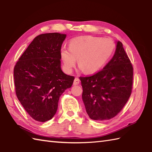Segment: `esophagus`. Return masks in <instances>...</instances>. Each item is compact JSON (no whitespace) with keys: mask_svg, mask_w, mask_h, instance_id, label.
I'll use <instances>...</instances> for the list:
<instances>
[{"mask_svg":"<svg viewBox=\"0 0 152 152\" xmlns=\"http://www.w3.org/2000/svg\"><path fill=\"white\" fill-rule=\"evenodd\" d=\"M80 82V79L76 77V78H75V79H74L73 83H74V85H78V84H79Z\"/></svg>","mask_w":152,"mask_h":152,"instance_id":"1","label":"esophagus"}]
</instances>
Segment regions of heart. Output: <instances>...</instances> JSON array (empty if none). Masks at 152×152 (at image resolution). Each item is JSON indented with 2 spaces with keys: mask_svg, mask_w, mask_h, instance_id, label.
Segmentation results:
<instances>
[{
  "mask_svg": "<svg viewBox=\"0 0 152 152\" xmlns=\"http://www.w3.org/2000/svg\"><path fill=\"white\" fill-rule=\"evenodd\" d=\"M114 49L115 44L109 38L83 36L72 38L69 48H61L60 56L66 72H72L78 59V66L83 72L93 74L104 67Z\"/></svg>",
  "mask_w": 152,
  "mask_h": 152,
  "instance_id": "b5f03b06",
  "label": "heart"
}]
</instances>
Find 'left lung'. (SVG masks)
I'll use <instances>...</instances> for the list:
<instances>
[{
  "label": "left lung",
  "instance_id": "8db88e82",
  "mask_svg": "<svg viewBox=\"0 0 152 152\" xmlns=\"http://www.w3.org/2000/svg\"><path fill=\"white\" fill-rule=\"evenodd\" d=\"M80 80L90 118L103 121L117 115L129 99L133 83V67L121 42H118L114 56L103 69Z\"/></svg>",
  "mask_w": 152,
  "mask_h": 152
}]
</instances>
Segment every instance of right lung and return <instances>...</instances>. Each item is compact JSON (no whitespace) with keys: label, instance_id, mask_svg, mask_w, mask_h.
Here are the masks:
<instances>
[{"label":"right lung","instance_id":"1","mask_svg":"<svg viewBox=\"0 0 152 152\" xmlns=\"http://www.w3.org/2000/svg\"><path fill=\"white\" fill-rule=\"evenodd\" d=\"M66 34L38 35L19 57L14 69L16 96L28 115L45 122L56 114L59 97L74 77L61 69V49Z\"/></svg>","mask_w":152,"mask_h":152}]
</instances>
